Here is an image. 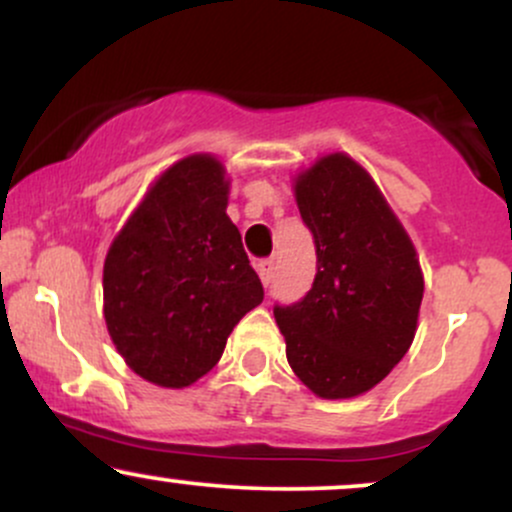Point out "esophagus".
<instances>
[{
    "label": "esophagus",
    "mask_w": 512,
    "mask_h": 512,
    "mask_svg": "<svg viewBox=\"0 0 512 512\" xmlns=\"http://www.w3.org/2000/svg\"><path fill=\"white\" fill-rule=\"evenodd\" d=\"M257 272H260V279L264 286H269L274 281V274H276V262L274 257L272 260H262L260 264H257Z\"/></svg>",
    "instance_id": "obj_1"
}]
</instances>
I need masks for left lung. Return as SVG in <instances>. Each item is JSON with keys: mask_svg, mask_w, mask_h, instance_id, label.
Returning <instances> with one entry per match:
<instances>
[{"mask_svg": "<svg viewBox=\"0 0 512 512\" xmlns=\"http://www.w3.org/2000/svg\"><path fill=\"white\" fill-rule=\"evenodd\" d=\"M313 231L317 274L303 301L276 305L286 358L322 399L373 390L407 354L424 298V272L402 221L349 154H327L293 178Z\"/></svg>", "mask_w": 512, "mask_h": 512, "instance_id": "8db88e82", "label": "left lung"}]
</instances>
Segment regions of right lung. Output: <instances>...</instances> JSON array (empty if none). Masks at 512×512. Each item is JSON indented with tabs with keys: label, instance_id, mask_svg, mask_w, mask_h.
Here are the masks:
<instances>
[{
	"label": "right lung",
	"instance_id": "right-lung-1",
	"mask_svg": "<svg viewBox=\"0 0 512 512\" xmlns=\"http://www.w3.org/2000/svg\"><path fill=\"white\" fill-rule=\"evenodd\" d=\"M226 168L192 154L151 182L103 264V315L139 378L182 390L219 363L240 317L262 303L236 223Z\"/></svg>",
	"mask_w": 512,
	"mask_h": 512
}]
</instances>
